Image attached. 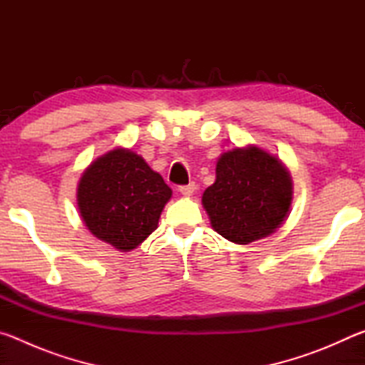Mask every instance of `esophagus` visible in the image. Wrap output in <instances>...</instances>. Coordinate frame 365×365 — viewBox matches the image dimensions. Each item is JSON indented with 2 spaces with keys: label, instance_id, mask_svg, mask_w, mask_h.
Wrapping results in <instances>:
<instances>
[{
  "label": "esophagus",
  "instance_id": "esophagus-1",
  "mask_svg": "<svg viewBox=\"0 0 365 365\" xmlns=\"http://www.w3.org/2000/svg\"><path fill=\"white\" fill-rule=\"evenodd\" d=\"M195 190H196V187H195V183H190V185H183V187H180L178 188V191H180V193L183 195V196H191L195 193Z\"/></svg>",
  "mask_w": 365,
  "mask_h": 365
}]
</instances>
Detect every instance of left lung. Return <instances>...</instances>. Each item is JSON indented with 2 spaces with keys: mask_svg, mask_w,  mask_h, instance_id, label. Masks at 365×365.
I'll use <instances>...</instances> for the list:
<instances>
[{
  "mask_svg": "<svg viewBox=\"0 0 365 365\" xmlns=\"http://www.w3.org/2000/svg\"><path fill=\"white\" fill-rule=\"evenodd\" d=\"M215 232L237 245L275 233L293 202V180L282 160L256 145L220 154L215 182L202 193Z\"/></svg>",
  "mask_w": 365,
  "mask_h": 365,
  "instance_id": "1",
  "label": "left lung"
}]
</instances>
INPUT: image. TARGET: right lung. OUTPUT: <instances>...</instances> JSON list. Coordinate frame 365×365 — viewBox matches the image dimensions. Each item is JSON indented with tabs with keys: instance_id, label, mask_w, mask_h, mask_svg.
<instances>
[{
	"instance_id": "right-lung-1",
	"label": "right lung",
	"mask_w": 365,
	"mask_h": 365,
	"mask_svg": "<svg viewBox=\"0 0 365 365\" xmlns=\"http://www.w3.org/2000/svg\"><path fill=\"white\" fill-rule=\"evenodd\" d=\"M172 190L146 160L128 148L101 154L77 185L80 217L93 237L128 252L156 230Z\"/></svg>"
}]
</instances>
